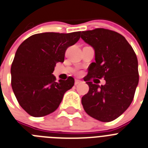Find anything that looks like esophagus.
<instances>
[{
  "label": "esophagus",
  "instance_id": "esophagus-1",
  "mask_svg": "<svg viewBox=\"0 0 148 148\" xmlns=\"http://www.w3.org/2000/svg\"><path fill=\"white\" fill-rule=\"evenodd\" d=\"M81 81L79 80V79H75V81H74V84H75V86H77V85H78V84L81 83Z\"/></svg>",
  "mask_w": 148,
  "mask_h": 148
}]
</instances>
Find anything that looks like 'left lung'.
<instances>
[{"mask_svg":"<svg viewBox=\"0 0 148 148\" xmlns=\"http://www.w3.org/2000/svg\"><path fill=\"white\" fill-rule=\"evenodd\" d=\"M81 38L92 46L95 62L89 66L86 77L88 92L82 97L86 113L101 122H111L122 115L134 99L139 83L138 60L134 49L122 34L109 29L82 32ZM91 78H104L99 86Z\"/></svg>","mask_w":148,"mask_h":148,"instance_id":"1","label":"left lung"}]
</instances>
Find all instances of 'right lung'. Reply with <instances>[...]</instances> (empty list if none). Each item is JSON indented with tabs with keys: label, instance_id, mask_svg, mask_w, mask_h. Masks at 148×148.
I'll list each match as a JSON object with an SVG mask.
<instances>
[{
	"label": "right lung",
	"instance_id": "obj_1",
	"mask_svg": "<svg viewBox=\"0 0 148 148\" xmlns=\"http://www.w3.org/2000/svg\"><path fill=\"white\" fill-rule=\"evenodd\" d=\"M80 32H45L32 35L20 45L11 67V84L20 106L29 115L41 117L59 107L74 79L56 82L57 62L64 61L69 46L79 40Z\"/></svg>",
	"mask_w": 148,
	"mask_h": 148
}]
</instances>
